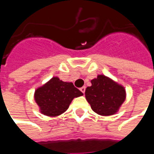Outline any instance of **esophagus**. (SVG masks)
<instances>
[{"label": "esophagus", "instance_id": "34e87169", "mask_svg": "<svg viewBox=\"0 0 154 154\" xmlns=\"http://www.w3.org/2000/svg\"><path fill=\"white\" fill-rule=\"evenodd\" d=\"M79 89H80V91H81L83 94H85V86H84V87H81Z\"/></svg>", "mask_w": 154, "mask_h": 154}]
</instances>
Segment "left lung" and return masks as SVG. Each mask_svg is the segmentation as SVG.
<instances>
[{"label": "left lung", "mask_w": 154, "mask_h": 154, "mask_svg": "<svg viewBox=\"0 0 154 154\" xmlns=\"http://www.w3.org/2000/svg\"><path fill=\"white\" fill-rule=\"evenodd\" d=\"M91 84L85 94L91 109L103 116L116 114L126 98L124 87L103 75L92 79Z\"/></svg>", "instance_id": "left-lung-1"}]
</instances>
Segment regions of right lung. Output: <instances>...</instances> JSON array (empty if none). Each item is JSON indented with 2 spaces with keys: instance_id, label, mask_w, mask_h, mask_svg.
<instances>
[{
  "instance_id": "right-lung-1",
  "label": "right lung",
  "mask_w": 154,
  "mask_h": 154,
  "mask_svg": "<svg viewBox=\"0 0 154 154\" xmlns=\"http://www.w3.org/2000/svg\"><path fill=\"white\" fill-rule=\"evenodd\" d=\"M83 95L73 83L64 82L53 77L35 92V100L41 114L54 117L65 112L74 98Z\"/></svg>"
}]
</instances>
